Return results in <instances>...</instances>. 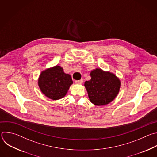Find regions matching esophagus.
I'll return each instance as SVG.
<instances>
[{"instance_id": "obj_1", "label": "esophagus", "mask_w": 157, "mask_h": 157, "mask_svg": "<svg viewBox=\"0 0 157 157\" xmlns=\"http://www.w3.org/2000/svg\"><path fill=\"white\" fill-rule=\"evenodd\" d=\"M75 82L76 84H82L83 82V79H80L78 81H75Z\"/></svg>"}]
</instances>
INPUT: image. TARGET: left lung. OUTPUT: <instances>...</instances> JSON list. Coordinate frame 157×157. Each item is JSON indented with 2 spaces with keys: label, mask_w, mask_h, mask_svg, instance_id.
I'll return each instance as SVG.
<instances>
[{
  "label": "left lung",
  "mask_w": 157,
  "mask_h": 157,
  "mask_svg": "<svg viewBox=\"0 0 157 157\" xmlns=\"http://www.w3.org/2000/svg\"><path fill=\"white\" fill-rule=\"evenodd\" d=\"M91 79L84 83L90 101L95 105H105L117 96L121 82L113 73L96 68L90 72Z\"/></svg>",
  "instance_id": "1"
}]
</instances>
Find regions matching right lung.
<instances>
[{"mask_svg":"<svg viewBox=\"0 0 157 157\" xmlns=\"http://www.w3.org/2000/svg\"><path fill=\"white\" fill-rule=\"evenodd\" d=\"M72 84L71 76L65 73L63 68L58 65L42 71L38 80L41 92L52 100L65 97Z\"/></svg>","mask_w":157,"mask_h":157,"instance_id":"obj_1","label":"right lung"}]
</instances>
